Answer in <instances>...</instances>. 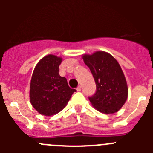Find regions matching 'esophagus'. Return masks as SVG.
Here are the masks:
<instances>
[{
	"label": "esophagus",
	"mask_w": 153,
	"mask_h": 153,
	"mask_svg": "<svg viewBox=\"0 0 153 153\" xmlns=\"http://www.w3.org/2000/svg\"><path fill=\"white\" fill-rule=\"evenodd\" d=\"M76 89H77V91H78V92H80V91L81 90V86H78V87L76 88Z\"/></svg>",
	"instance_id": "obj_1"
}]
</instances>
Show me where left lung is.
<instances>
[{
    "mask_svg": "<svg viewBox=\"0 0 153 153\" xmlns=\"http://www.w3.org/2000/svg\"><path fill=\"white\" fill-rule=\"evenodd\" d=\"M90 69L96 91L89 101L97 110L105 114L118 112L126 101L128 88L123 71L118 61L105 52H96L83 56Z\"/></svg>",
    "mask_w": 153,
    "mask_h": 153,
    "instance_id": "1",
    "label": "left lung"
}]
</instances>
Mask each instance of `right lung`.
<instances>
[{"mask_svg":"<svg viewBox=\"0 0 153 153\" xmlns=\"http://www.w3.org/2000/svg\"><path fill=\"white\" fill-rule=\"evenodd\" d=\"M62 59L53 55L43 58L32 73L30 101L32 106L44 115H53L62 110L76 89H71L64 77L60 76Z\"/></svg>","mask_w":153,"mask_h":153,"instance_id":"1","label":"right lung"}]
</instances>
